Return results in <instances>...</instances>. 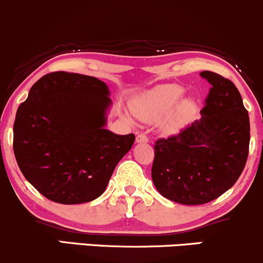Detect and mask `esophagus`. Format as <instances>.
Here are the masks:
<instances>
[{"label": "esophagus", "instance_id": "esophagus-1", "mask_svg": "<svg viewBox=\"0 0 263 263\" xmlns=\"http://www.w3.org/2000/svg\"><path fill=\"white\" fill-rule=\"evenodd\" d=\"M147 141H149V138H147L145 134H138L137 135V143L145 144V143H147Z\"/></svg>", "mask_w": 263, "mask_h": 263}]
</instances>
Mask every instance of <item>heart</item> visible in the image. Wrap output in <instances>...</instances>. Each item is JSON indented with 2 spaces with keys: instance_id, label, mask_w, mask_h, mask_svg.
<instances>
[{
  "instance_id": "b5f03b06",
  "label": "heart",
  "mask_w": 263,
  "mask_h": 263,
  "mask_svg": "<svg viewBox=\"0 0 263 263\" xmlns=\"http://www.w3.org/2000/svg\"><path fill=\"white\" fill-rule=\"evenodd\" d=\"M184 88L180 85H161L141 96L134 103V113L144 122L155 123L170 117L167 126L174 129L181 125L196 113L197 106L192 98H183ZM126 119L133 123L134 120L129 114Z\"/></svg>"
}]
</instances>
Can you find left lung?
I'll return each mask as SVG.
<instances>
[{"label":"left lung","instance_id":"left-lung-1","mask_svg":"<svg viewBox=\"0 0 263 263\" xmlns=\"http://www.w3.org/2000/svg\"><path fill=\"white\" fill-rule=\"evenodd\" d=\"M200 76L212 85L202 117L180 134L156 141L151 170L159 193L186 205L204 204L227 192L249 155L250 119L239 89L212 71Z\"/></svg>","mask_w":263,"mask_h":263}]
</instances>
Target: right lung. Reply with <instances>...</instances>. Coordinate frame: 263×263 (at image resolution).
I'll return each mask as SVG.
<instances>
[{
    "instance_id": "obj_1",
    "label": "right lung",
    "mask_w": 263,
    "mask_h": 263,
    "mask_svg": "<svg viewBox=\"0 0 263 263\" xmlns=\"http://www.w3.org/2000/svg\"><path fill=\"white\" fill-rule=\"evenodd\" d=\"M109 96L108 86L96 77L59 71L34 83L18 108L15 160L27 181L48 199L80 204L98 198L132 149L134 134L106 129Z\"/></svg>"
}]
</instances>
